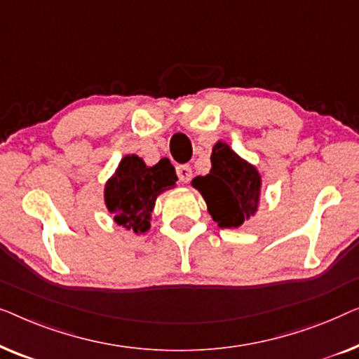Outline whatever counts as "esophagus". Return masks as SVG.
Instances as JSON below:
<instances>
[{"instance_id": "esophagus-1", "label": "esophagus", "mask_w": 359, "mask_h": 359, "mask_svg": "<svg viewBox=\"0 0 359 359\" xmlns=\"http://www.w3.org/2000/svg\"><path fill=\"white\" fill-rule=\"evenodd\" d=\"M177 175H179V180L184 182V184H187V182H190L191 177H194V172H191V168L190 165L187 164H182L177 168Z\"/></svg>"}]
</instances>
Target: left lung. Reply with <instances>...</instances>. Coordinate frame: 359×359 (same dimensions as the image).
<instances>
[{
	"mask_svg": "<svg viewBox=\"0 0 359 359\" xmlns=\"http://www.w3.org/2000/svg\"><path fill=\"white\" fill-rule=\"evenodd\" d=\"M211 169L196 175L191 187L203 196L206 210L221 229L241 228L259 211L262 174L223 140L211 151Z\"/></svg>",
	"mask_w": 359,
	"mask_h": 359,
	"instance_id": "left-lung-1",
	"label": "left lung"
}]
</instances>
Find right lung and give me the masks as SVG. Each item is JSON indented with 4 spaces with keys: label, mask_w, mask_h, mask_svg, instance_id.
Instances as JSON below:
<instances>
[{
    "label": "right lung",
    "mask_w": 359,
    "mask_h": 359,
    "mask_svg": "<svg viewBox=\"0 0 359 359\" xmlns=\"http://www.w3.org/2000/svg\"><path fill=\"white\" fill-rule=\"evenodd\" d=\"M177 175L168 158L148 165L143 158L127 154L104 187V203L114 221L136 234H144L151 228L156 200L165 190L177 187Z\"/></svg>",
    "instance_id": "1"
}]
</instances>
